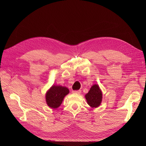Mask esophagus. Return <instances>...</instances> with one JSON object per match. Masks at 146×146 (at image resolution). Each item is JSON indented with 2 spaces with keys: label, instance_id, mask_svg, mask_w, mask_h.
Returning a JSON list of instances; mask_svg holds the SVG:
<instances>
[{
  "label": "esophagus",
  "instance_id": "34e87169",
  "mask_svg": "<svg viewBox=\"0 0 146 146\" xmlns=\"http://www.w3.org/2000/svg\"><path fill=\"white\" fill-rule=\"evenodd\" d=\"M72 93L73 94H80L81 93V90H77V91H73Z\"/></svg>",
  "mask_w": 146,
  "mask_h": 146
}]
</instances>
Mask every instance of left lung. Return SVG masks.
Segmentation results:
<instances>
[{
	"label": "left lung",
	"mask_w": 146,
	"mask_h": 146,
	"mask_svg": "<svg viewBox=\"0 0 146 146\" xmlns=\"http://www.w3.org/2000/svg\"><path fill=\"white\" fill-rule=\"evenodd\" d=\"M87 103L92 108L100 106L102 100V92L98 84L93 85L85 95Z\"/></svg>",
	"instance_id": "left-lung-1"
}]
</instances>
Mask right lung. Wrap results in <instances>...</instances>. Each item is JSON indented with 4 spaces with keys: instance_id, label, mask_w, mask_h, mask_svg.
Returning a JSON list of instances; mask_svg holds the SVG:
<instances>
[{
    "instance_id": "1",
    "label": "right lung",
    "mask_w": 146,
    "mask_h": 146,
    "mask_svg": "<svg viewBox=\"0 0 146 146\" xmlns=\"http://www.w3.org/2000/svg\"><path fill=\"white\" fill-rule=\"evenodd\" d=\"M69 93V89L65 87L52 86L46 94V100L47 105L52 109L59 108L65 96Z\"/></svg>"
}]
</instances>
